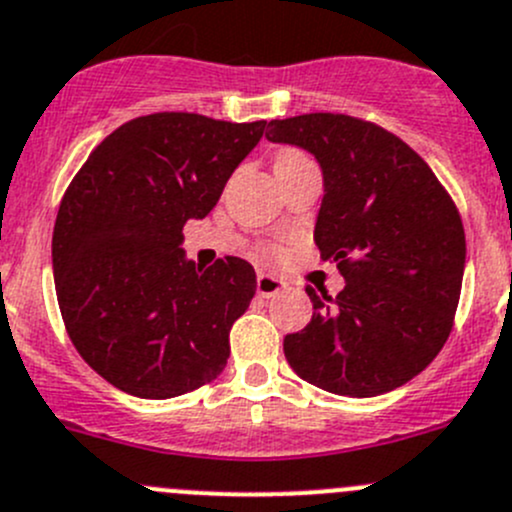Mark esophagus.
<instances>
[{
	"label": "esophagus",
	"mask_w": 512,
	"mask_h": 512,
	"mask_svg": "<svg viewBox=\"0 0 512 512\" xmlns=\"http://www.w3.org/2000/svg\"><path fill=\"white\" fill-rule=\"evenodd\" d=\"M285 287H287V282L280 280V277L267 275V272H260V275H257V295L260 297H275V295H280Z\"/></svg>",
	"instance_id": "34e87169"
}]
</instances>
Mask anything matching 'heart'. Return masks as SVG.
<instances>
[{
	"mask_svg": "<svg viewBox=\"0 0 512 512\" xmlns=\"http://www.w3.org/2000/svg\"><path fill=\"white\" fill-rule=\"evenodd\" d=\"M292 155H295V152H285V155H282V157H292Z\"/></svg>",
	"mask_w": 512,
	"mask_h": 512,
	"instance_id": "b5f03b06",
	"label": "heart"
}]
</instances>
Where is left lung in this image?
Returning <instances> with one entry per match:
<instances>
[{"label": "left lung", "instance_id": "1", "mask_svg": "<svg viewBox=\"0 0 512 512\" xmlns=\"http://www.w3.org/2000/svg\"><path fill=\"white\" fill-rule=\"evenodd\" d=\"M267 140L322 170L315 242L345 287H307L312 320L285 337L292 370L347 398L390 393L445 345L465 272V232L428 162L400 137L347 114L272 119Z\"/></svg>", "mask_w": 512, "mask_h": 512}]
</instances>
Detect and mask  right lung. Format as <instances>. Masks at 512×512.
<instances>
[{"instance_id": "add662e5", "label": "right lung", "mask_w": 512, "mask_h": 512, "mask_svg": "<svg viewBox=\"0 0 512 512\" xmlns=\"http://www.w3.org/2000/svg\"><path fill=\"white\" fill-rule=\"evenodd\" d=\"M265 122L157 112L104 137L72 180L52 235L64 327L82 360L122 393L167 400L215 380L255 270L187 260L185 222L210 215Z\"/></svg>"}]
</instances>
